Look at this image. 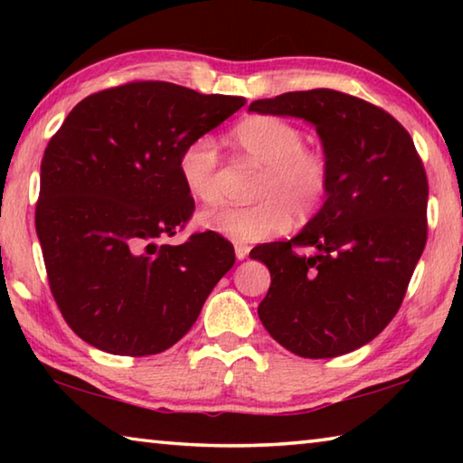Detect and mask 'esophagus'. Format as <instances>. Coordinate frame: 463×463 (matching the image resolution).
<instances>
[{"label":"esophagus","mask_w":463,"mask_h":463,"mask_svg":"<svg viewBox=\"0 0 463 463\" xmlns=\"http://www.w3.org/2000/svg\"><path fill=\"white\" fill-rule=\"evenodd\" d=\"M249 250L250 247L245 245V242H237V245H234V255H237V260H245V257H249Z\"/></svg>","instance_id":"esophagus-1"}]
</instances>
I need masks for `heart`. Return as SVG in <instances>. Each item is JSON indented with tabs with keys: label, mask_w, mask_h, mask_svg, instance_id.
<instances>
[{
	"label": "heart",
	"mask_w": 463,
	"mask_h": 463,
	"mask_svg": "<svg viewBox=\"0 0 463 463\" xmlns=\"http://www.w3.org/2000/svg\"><path fill=\"white\" fill-rule=\"evenodd\" d=\"M232 138L247 159L263 167L253 194L260 202L203 210V229L234 242H257L286 231L292 218L307 222L318 213L331 187L333 169L325 151L307 146L302 128L278 116L260 114L242 120ZM218 163L221 155L213 137H198L182 148L179 177L194 200H216Z\"/></svg>",
	"instance_id": "1"
}]
</instances>
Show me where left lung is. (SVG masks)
Returning <instances> with one entry per match:
<instances>
[{
    "mask_svg": "<svg viewBox=\"0 0 463 463\" xmlns=\"http://www.w3.org/2000/svg\"><path fill=\"white\" fill-rule=\"evenodd\" d=\"M249 109L315 124L333 169L325 206L298 237L250 250L271 273L257 315L296 355L349 354L378 336L404 300L427 242L425 167L394 116L349 93L288 91ZM300 246L317 255L298 256Z\"/></svg>",
    "mask_w": 463,
    "mask_h": 463,
    "instance_id": "left-lung-1",
    "label": "left lung"
}]
</instances>
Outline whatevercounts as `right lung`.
Here are the masks:
<instances>
[{
  "label": "right lung",
  "mask_w": 463,
  "mask_h": 463,
  "mask_svg": "<svg viewBox=\"0 0 463 463\" xmlns=\"http://www.w3.org/2000/svg\"><path fill=\"white\" fill-rule=\"evenodd\" d=\"M247 104L167 81L91 93L54 132L41 163L36 234L54 302L77 336L143 357L190 331L234 249L213 231L165 245L194 214L177 161Z\"/></svg>",
  "instance_id": "1"
}]
</instances>
